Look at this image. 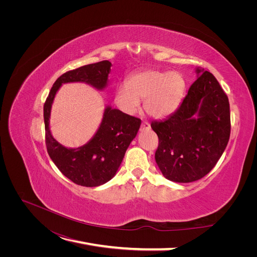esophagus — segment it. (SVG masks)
Instances as JSON below:
<instances>
[{"instance_id": "esophagus-1", "label": "esophagus", "mask_w": 257, "mask_h": 257, "mask_svg": "<svg viewBox=\"0 0 257 257\" xmlns=\"http://www.w3.org/2000/svg\"><path fill=\"white\" fill-rule=\"evenodd\" d=\"M150 129V124L148 121H143L142 126H141V131H147Z\"/></svg>"}]
</instances>
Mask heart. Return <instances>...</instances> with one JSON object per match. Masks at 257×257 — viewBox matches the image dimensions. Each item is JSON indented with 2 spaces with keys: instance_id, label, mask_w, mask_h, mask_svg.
<instances>
[{
  "instance_id": "obj_1",
  "label": "heart",
  "mask_w": 257,
  "mask_h": 257,
  "mask_svg": "<svg viewBox=\"0 0 257 257\" xmlns=\"http://www.w3.org/2000/svg\"><path fill=\"white\" fill-rule=\"evenodd\" d=\"M185 81L177 72L145 70L131 75L126 85L116 88L114 102L121 111L137 113L141 100H145L146 112L155 118L172 114L183 97Z\"/></svg>"
}]
</instances>
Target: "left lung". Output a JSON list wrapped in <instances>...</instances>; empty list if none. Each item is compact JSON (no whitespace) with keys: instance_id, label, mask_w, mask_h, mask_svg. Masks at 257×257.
I'll list each match as a JSON object with an SVG mask.
<instances>
[{"instance_id":"1","label":"left lung","mask_w":257,"mask_h":257,"mask_svg":"<svg viewBox=\"0 0 257 257\" xmlns=\"http://www.w3.org/2000/svg\"><path fill=\"white\" fill-rule=\"evenodd\" d=\"M197 73L200 76L178 109L151 124L159 140L156 164L164 176L175 182L204 177L217 165L230 137L227 94L210 72L197 69Z\"/></svg>"}]
</instances>
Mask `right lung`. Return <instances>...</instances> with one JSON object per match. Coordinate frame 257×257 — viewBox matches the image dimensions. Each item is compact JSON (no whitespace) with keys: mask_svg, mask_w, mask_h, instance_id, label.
Instances as JSON below:
<instances>
[{"mask_svg":"<svg viewBox=\"0 0 257 257\" xmlns=\"http://www.w3.org/2000/svg\"><path fill=\"white\" fill-rule=\"evenodd\" d=\"M111 63L108 60L80 66L62 74L53 84L44 105L46 146L59 171L74 183L92 187L109 181L117 171L127 148L137 137L142 120L107 107L94 137L77 149H67L52 137L49 128L51 107L62 83L85 82L98 89L106 86Z\"/></svg>","mask_w":257,"mask_h":257,"instance_id":"right-lung-1","label":"right lung"}]
</instances>
